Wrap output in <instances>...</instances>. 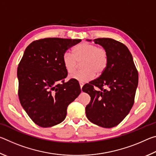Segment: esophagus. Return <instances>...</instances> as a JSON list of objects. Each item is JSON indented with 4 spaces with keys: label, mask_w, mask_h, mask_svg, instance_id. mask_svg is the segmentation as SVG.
<instances>
[{
    "label": "esophagus",
    "mask_w": 156,
    "mask_h": 156,
    "mask_svg": "<svg viewBox=\"0 0 156 156\" xmlns=\"http://www.w3.org/2000/svg\"><path fill=\"white\" fill-rule=\"evenodd\" d=\"M80 89H82V87H83V85H84V83H82V82H80Z\"/></svg>",
    "instance_id": "34e87169"
}]
</instances>
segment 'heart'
<instances>
[{
    "mask_svg": "<svg viewBox=\"0 0 156 156\" xmlns=\"http://www.w3.org/2000/svg\"><path fill=\"white\" fill-rule=\"evenodd\" d=\"M80 61V67L83 69L72 73L70 78L79 82H87L94 78L95 73L96 76H100L106 69L108 54L102 47L82 43L73 49V54L67 51L62 56V65L68 73L74 72L78 62Z\"/></svg>",
    "mask_w": 156,
    "mask_h": 156,
    "instance_id": "1",
    "label": "heart"
}]
</instances>
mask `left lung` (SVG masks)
<instances>
[{"label": "left lung", "instance_id": "1", "mask_svg": "<svg viewBox=\"0 0 156 156\" xmlns=\"http://www.w3.org/2000/svg\"><path fill=\"white\" fill-rule=\"evenodd\" d=\"M94 41L107 51L108 63L99 78L84 84L82 89L91 97L85 108L86 115L95 125L112 128L122 122L133 107L138 73L131 52L125 44L108 38Z\"/></svg>", "mask_w": 156, "mask_h": 156}]
</instances>
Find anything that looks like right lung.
<instances>
[{
	"mask_svg": "<svg viewBox=\"0 0 156 156\" xmlns=\"http://www.w3.org/2000/svg\"><path fill=\"white\" fill-rule=\"evenodd\" d=\"M80 41L59 38L35 41L26 48L18 65L20 102L34 122L41 127L62 122L68 105L80 94L76 80L65 82L67 72L62 62L66 51Z\"/></svg>",
	"mask_w": 156,
	"mask_h": 156,
	"instance_id": "1",
	"label": "right lung"
}]
</instances>
